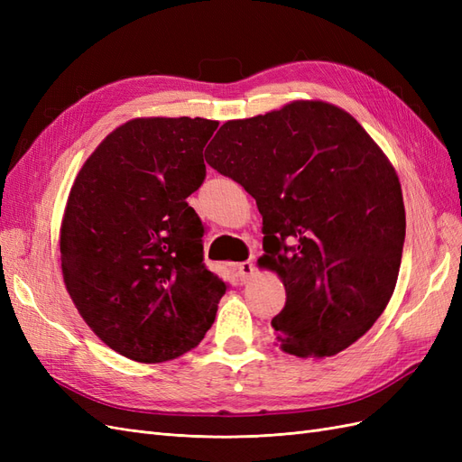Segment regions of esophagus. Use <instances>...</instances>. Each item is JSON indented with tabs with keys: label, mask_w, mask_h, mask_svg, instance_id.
<instances>
[{
	"label": "esophagus",
	"mask_w": 462,
	"mask_h": 462,
	"mask_svg": "<svg viewBox=\"0 0 462 462\" xmlns=\"http://www.w3.org/2000/svg\"><path fill=\"white\" fill-rule=\"evenodd\" d=\"M235 270H236V275L241 277V282H248L250 275H253V272H254V263L253 262H239L235 265Z\"/></svg>",
	"instance_id": "34e87169"
}]
</instances>
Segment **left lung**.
<instances>
[{"instance_id":"1","label":"left lung","mask_w":462,"mask_h":462,"mask_svg":"<svg viewBox=\"0 0 462 462\" xmlns=\"http://www.w3.org/2000/svg\"><path fill=\"white\" fill-rule=\"evenodd\" d=\"M206 162L253 194L262 214V265L287 300L272 326L285 353L333 356L382 316L404 243L399 177L345 109L297 100L223 123Z\"/></svg>"}]
</instances>
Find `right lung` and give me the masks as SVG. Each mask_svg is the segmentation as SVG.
I'll use <instances>...</instances> for the list:
<instances>
[{
	"instance_id": "1",
	"label": "right lung",
	"mask_w": 462,
	"mask_h": 462,
	"mask_svg": "<svg viewBox=\"0 0 462 462\" xmlns=\"http://www.w3.org/2000/svg\"><path fill=\"white\" fill-rule=\"evenodd\" d=\"M202 117H141L82 165L69 192L60 250L65 287L116 353L156 365L212 328L227 285L204 265V226L187 199L204 183Z\"/></svg>"
}]
</instances>
